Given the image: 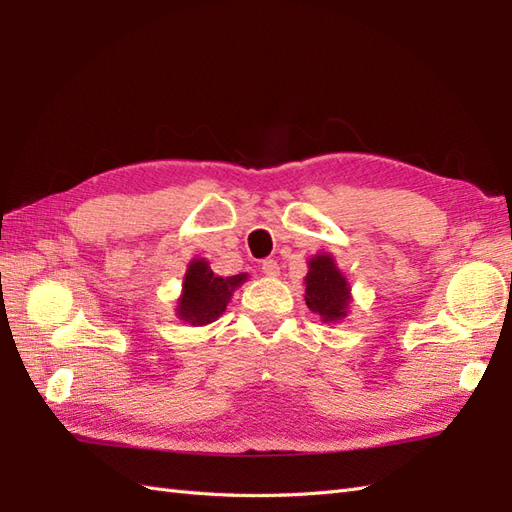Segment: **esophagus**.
I'll return each instance as SVG.
<instances>
[{
    "mask_svg": "<svg viewBox=\"0 0 512 512\" xmlns=\"http://www.w3.org/2000/svg\"><path fill=\"white\" fill-rule=\"evenodd\" d=\"M262 273L266 277H279V264L275 262V259H264V262H262Z\"/></svg>",
    "mask_w": 512,
    "mask_h": 512,
    "instance_id": "obj_1",
    "label": "esophagus"
}]
</instances>
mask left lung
Segmentation results:
<instances>
[{"label": "left lung", "mask_w": 512, "mask_h": 512, "mask_svg": "<svg viewBox=\"0 0 512 512\" xmlns=\"http://www.w3.org/2000/svg\"><path fill=\"white\" fill-rule=\"evenodd\" d=\"M350 284L328 253L314 255L308 262L306 306L317 312L323 323H336L347 317L350 308Z\"/></svg>", "instance_id": "left-lung-1"}]
</instances>
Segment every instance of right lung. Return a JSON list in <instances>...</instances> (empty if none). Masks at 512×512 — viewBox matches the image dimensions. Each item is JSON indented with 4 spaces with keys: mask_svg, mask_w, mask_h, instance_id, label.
I'll use <instances>...</instances> for the list:
<instances>
[{
    "mask_svg": "<svg viewBox=\"0 0 512 512\" xmlns=\"http://www.w3.org/2000/svg\"><path fill=\"white\" fill-rule=\"evenodd\" d=\"M248 279L246 273L233 277H217L209 262L193 259L182 281V295L178 299L176 314L178 319L191 325L213 323L222 317L233 290L239 288Z\"/></svg>",
    "mask_w": 512,
    "mask_h": 512,
    "instance_id": "add662e5",
    "label": "right lung"
}]
</instances>
